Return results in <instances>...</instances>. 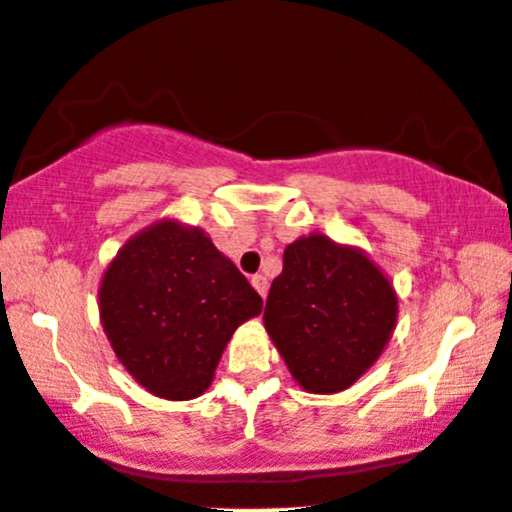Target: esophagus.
<instances>
[{
  "label": "esophagus",
  "instance_id": "esophagus-1",
  "mask_svg": "<svg viewBox=\"0 0 512 512\" xmlns=\"http://www.w3.org/2000/svg\"><path fill=\"white\" fill-rule=\"evenodd\" d=\"M250 283H252V288L257 290V293H260L262 297H267V290H269L267 278H264L262 274H257V276H252V278H250Z\"/></svg>",
  "mask_w": 512,
  "mask_h": 512
}]
</instances>
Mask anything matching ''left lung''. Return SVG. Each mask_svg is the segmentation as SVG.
<instances>
[{"instance_id":"1","label":"left lung","mask_w":512,"mask_h":512,"mask_svg":"<svg viewBox=\"0 0 512 512\" xmlns=\"http://www.w3.org/2000/svg\"><path fill=\"white\" fill-rule=\"evenodd\" d=\"M397 314L399 297L385 271L357 245L314 231L283 252L264 328L304 392L335 394L380 359Z\"/></svg>"}]
</instances>
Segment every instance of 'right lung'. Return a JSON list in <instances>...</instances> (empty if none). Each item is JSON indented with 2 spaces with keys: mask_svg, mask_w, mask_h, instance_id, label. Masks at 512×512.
I'll list each match as a JSON object with an SVG mask.
<instances>
[{
  "mask_svg": "<svg viewBox=\"0 0 512 512\" xmlns=\"http://www.w3.org/2000/svg\"><path fill=\"white\" fill-rule=\"evenodd\" d=\"M262 297L198 226L165 217L118 250L99 288L115 357L146 392L186 401L215 380L236 328Z\"/></svg>",
  "mask_w": 512,
  "mask_h": 512,
  "instance_id": "add662e5",
  "label": "right lung"
}]
</instances>
